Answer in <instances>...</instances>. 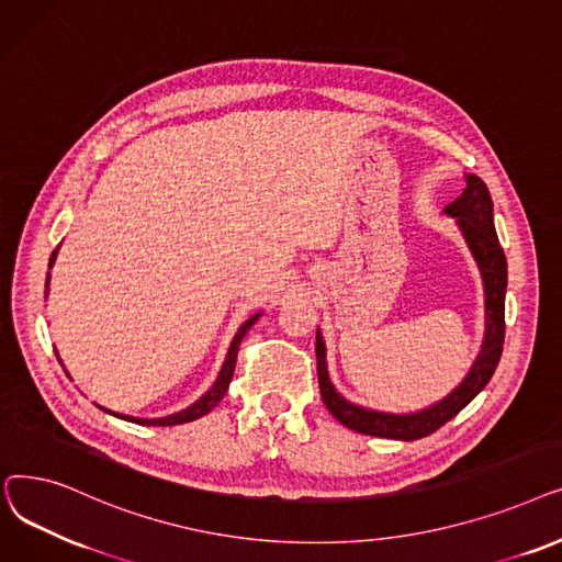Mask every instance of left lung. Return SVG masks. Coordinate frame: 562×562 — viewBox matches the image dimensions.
Masks as SVG:
<instances>
[{
	"label": "left lung",
	"mask_w": 562,
	"mask_h": 562,
	"mask_svg": "<svg viewBox=\"0 0 562 562\" xmlns=\"http://www.w3.org/2000/svg\"><path fill=\"white\" fill-rule=\"evenodd\" d=\"M467 187L462 196L443 207V215L452 217L462 231L467 247L477 265L480 277L485 285V338L480 345V355L475 357L467 378L460 386L452 389L439 403L412 412V414H391L368 409L345 400L329 380L327 368V345L317 329L315 336V357H317V382L323 403L334 414L338 423L350 427L355 432L416 441L437 432L443 423L456 418L471 400L483 391L501 361L503 338H505V288H507V262L498 245V235L494 228V203L487 184L473 173H467Z\"/></svg>",
	"instance_id": "obj_1"
}]
</instances>
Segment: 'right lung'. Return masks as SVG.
<instances>
[{
    "instance_id": "obj_1",
    "label": "right lung",
    "mask_w": 562,
    "mask_h": 562,
    "mask_svg": "<svg viewBox=\"0 0 562 562\" xmlns=\"http://www.w3.org/2000/svg\"><path fill=\"white\" fill-rule=\"evenodd\" d=\"M57 254H59V247L52 251V256H49V265L47 267H52L55 265V260H57ZM49 285V272H47V283H45V288ZM45 297H47V290H45ZM262 313H256V315H251L247 323H243V327L237 329V334L233 336V342H231V347H228V355H226V359H224V366H222V370H220V375H217V380H215V384H212V389H207L194 405H190L187 409H182V412H176V414H171V416H162V418H137V416H125V414H114V412H110V409H104V407H100L102 412H110V414H114V416H119V418H123V420H130V423H139V425H162V427H167V425H180V423H190V420H196V418H201V416H205L207 412H212L215 409L217 405H220V400L226 395V391H228V384H231V378H233V370H235V359H237V350H239V342H243V338L247 336V331L254 327V323L256 319L260 317ZM59 357V355H57ZM61 361V359H59ZM64 366V363H61ZM68 375V372H66Z\"/></svg>"
}]
</instances>
